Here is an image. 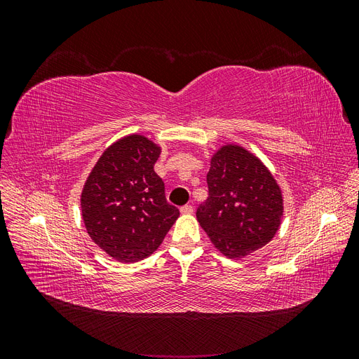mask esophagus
<instances>
[{
	"instance_id": "obj_1",
	"label": "esophagus",
	"mask_w": 359,
	"mask_h": 359,
	"mask_svg": "<svg viewBox=\"0 0 359 359\" xmlns=\"http://www.w3.org/2000/svg\"><path fill=\"white\" fill-rule=\"evenodd\" d=\"M181 214H193V205H184L181 208Z\"/></svg>"
}]
</instances>
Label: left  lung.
Masks as SVG:
<instances>
[{
    "label": "left lung",
    "instance_id": "left-lung-1",
    "mask_svg": "<svg viewBox=\"0 0 359 359\" xmlns=\"http://www.w3.org/2000/svg\"><path fill=\"white\" fill-rule=\"evenodd\" d=\"M206 182L210 194L196 217L223 256L243 259L273 240L283 219V193L262 160L226 144L212 154Z\"/></svg>",
    "mask_w": 359,
    "mask_h": 359
}]
</instances>
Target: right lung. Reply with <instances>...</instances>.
I'll use <instances>...</instances> for the list:
<instances>
[{
    "instance_id": "right-lung-1",
    "label": "right lung",
    "mask_w": 359,
    "mask_h": 359,
    "mask_svg": "<svg viewBox=\"0 0 359 359\" xmlns=\"http://www.w3.org/2000/svg\"><path fill=\"white\" fill-rule=\"evenodd\" d=\"M160 154L161 147L147 136H124L103 151L83 184L85 229L118 262L153 255L180 217L154 172Z\"/></svg>"
}]
</instances>
